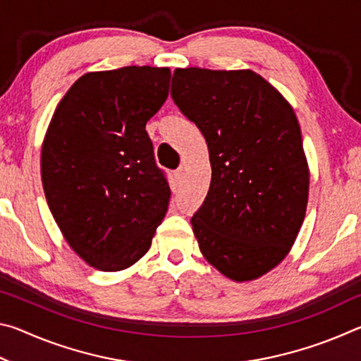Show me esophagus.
Returning a JSON list of instances; mask_svg holds the SVG:
<instances>
[{
	"instance_id": "obj_1",
	"label": "esophagus",
	"mask_w": 361,
	"mask_h": 361,
	"mask_svg": "<svg viewBox=\"0 0 361 361\" xmlns=\"http://www.w3.org/2000/svg\"><path fill=\"white\" fill-rule=\"evenodd\" d=\"M183 173H185V169H183V167L176 169V170H175V178H176V180H181V178H183Z\"/></svg>"
}]
</instances>
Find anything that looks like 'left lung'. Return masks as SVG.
Wrapping results in <instances>:
<instances>
[{"instance_id":"left-lung-1","label":"left lung","mask_w":361,"mask_h":361,"mask_svg":"<svg viewBox=\"0 0 361 361\" xmlns=\"http://www.w3.org/2000/svg\"><path fill=\"white\" fill-rule=\"evenodd\" d=\"M170 95L209 145L210 189L191 218L200 252L235 282L264 276L288 255L307 207L295 111L252 70L176 68Z\"/></svg>"}]
</instances>
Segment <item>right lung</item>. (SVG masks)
Wrapping results in <instances>:
<instances>
[{"instance_id": "1", "label": "right lung", "mask_w": 361, "mask_h": 361, "mask_svg": "<svg viewBox=\"0 0 361 361\" xmlns=\"http://www.w3.org/2000/svg\"><path fill=\"white\" fill-rule=\"evenodd\" d=\"M169 68L87 73L60 100L41 149V178L68 245L92 267L122 271L148 252L170 188L146 122L169 97Z\"/></svg>"}]
</instances>
